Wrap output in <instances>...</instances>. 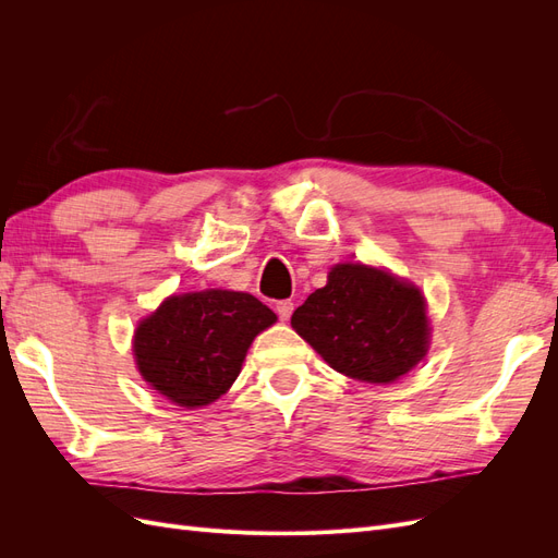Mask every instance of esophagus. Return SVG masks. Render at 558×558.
Listing matches in <instances>:
<instances>
[{
    "label": "esophagus",
    "instance_id": "esophagus-1",
    "mask_svg": "<svg viewBox=\"0 0 558 558\" xmlns=\"http://www.w3.org/2000/svg\"><path fill=\"white\" fill-rule=\"evenodd\" d=\"M277 314L281 320H289L291 314H293V302L291 300H281L277 302Z\"/></svg>",
    "mask_w": 558,
    "mask_h": 558
}]
</instances>
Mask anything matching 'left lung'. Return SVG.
Returning <instances> with one entry per match:
<instances>
[{
    "label": "left lung",
    "mask_w": 558,
    "mask_h": 558,
    "mask_svg": "<svg viewBox=\"0 0 558 558\" xmlns=\"http://www.w3.org/2000/svg\"><path fill=\"white\" fill-rule=\"evenodd\" d=\"M293 330L332 369L391 384L424 361L430 344L426 300L414 283L363 263H340L291 316Z\"/></svg>",
    "instance_id": "obj_1"
}]
</instances>
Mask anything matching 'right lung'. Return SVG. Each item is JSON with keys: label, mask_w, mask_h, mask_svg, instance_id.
Wrapping results in <instances>:
<instances>
[{"label": "right lung", "mask_w": 558, "mask_h": 558, "mask_svg": "<svg viewBox=\"0 0 558 558\" xmlns=\"http://www.w3.org/2000/svg\"><path fill=\"white\" fill-rule=\"evenodd\" d=\"M277 314L242 291L167 298L134 330V361L150 388L185 410L221 398L238 379L256 335Z\"/></svg>", "instance_id": "right-lung-1"}]
</instances>
